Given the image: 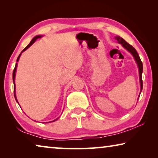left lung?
Wrapping results in <instances>:
<instances>
[{
    "mask_svg": "<svg viewBox=\"0 0 158 158\" xmlns=\"http://www.w3.org/2000/svg\"><path fill=\"white\" fill-rule=\"evenodd\" d=\"M115 40H117L118 43L121 44L123 48H125V49L128 51L132 55V56L135 58V62L137 64V67L139 68V81H140V93L139 95V98L140 94L141 93V90H142V88H143V82H142V72H143V65L142 63H141V59L139 58V56L138 53L137 52V51L134 48L132 45H130L127 43V42L122 38V37H119V36H116L115 37ZM138 98V99H139Z\"/></svg>",
    "mask_w": 158,
    "mask_h": 158,
    "instance_id": "1",
    "label": "left lung"
}]
</instances>
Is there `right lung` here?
<instances>
[{
    "label": "right lung",
    "mask_w": 158,
    "mask_h": 158,
    "mask_svg": "<svg viewBox=\"0 0 158 158\" xmlns=\"http://www.w3.org/2000/svg\"><path fill=\"white\" fill-rule=\"evenodd\" d=\"M41 37H42V35H37V36H35V37H34L33 39H32V40L31 41V42L30 43H29V44L28 45L27 47H26L24 49H23L22 52H21V53L19 54V56H18V58H17V62H18L19 61V58H20V56H21V53H22L23 52H25V51L27 49H28L29 47H30L32 44H33L36 41V40L37 39H38V38H40ZM17 63H16V65H15V69H14V70H13V74H12V79H13V83H14V95H15V100H16V101H17V102L19 104V102H18V100H17V96H16V91H15V89H16V86H15V74H16V71H17ZM58 118H56V119H55V120H53V121H51V122H53V121H56V120H58ZM49 123V122H48Z\"/></svg>",
    "instance_id": "right-lung-1"
}]
</instances>
